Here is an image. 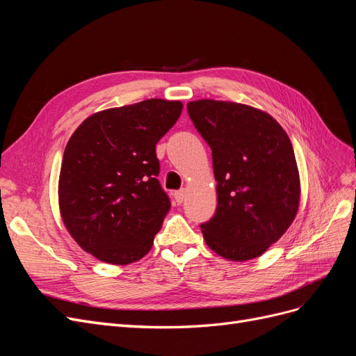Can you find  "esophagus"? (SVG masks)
I'll return each mask as SVG.
<instances>
[{
  "instance_id": "34e87169",
  "label": "esophagus",
  "mask_w": 356,
  "mask_h": 356,
  "mask_svg": "<svg viewBox=\"0 0 356 356\" xmlns=\"http://www.w3.org/2000/svg\"><path fill=\"white\" fill-rule=\"evenodd\" d=\"M174 197H175V202H177L178 204H181L182 202H184V199H186V190H178V191H175Z\"/></svg>"
}]
</instances>
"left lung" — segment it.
I'll return each instance as SVG.
<instances>
[{
	"mask_svg": "<svg viewBox=\"0 0 356 356\" xmlns=\"http://www.w3.org/2000/svg\"><path fill=\"white\" fill-rule=\"evenodd\" d=\"M187 111L212 149L217 179V211L200 224L204 242L232 261L260 257L298 211L293 144L272 115L252 106L200 99Z\"/></svg>",
	"mask_w": 356,
	"mask_h": 356,
	"instance_id": "obj_1",
	"label": "left lung"
}]
</instances>
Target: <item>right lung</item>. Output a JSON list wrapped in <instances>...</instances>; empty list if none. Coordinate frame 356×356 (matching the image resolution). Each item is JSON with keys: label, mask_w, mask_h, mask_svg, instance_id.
I'll return each instance as SVG.
<instances>
[{"label": "right lung", "mask_w": 356, "mask_h": 356, "mask_svg": "<svg viewBox=\"0 0 356 356\" xmlns=\"http://www.w3.org/2000/svg\"><path fill=\"white\" fill-rule=\"evenodd\" d=\"M179 101L147 99L90 115L65 147L59 177L63 224L86 252L129 264L152 250L170 208L157 179L156 144Z\"/></svg>", "instance_id": "add662e5"}]
</instances>
